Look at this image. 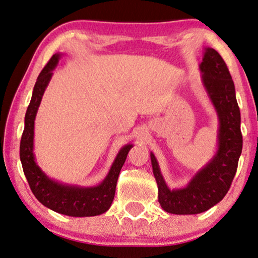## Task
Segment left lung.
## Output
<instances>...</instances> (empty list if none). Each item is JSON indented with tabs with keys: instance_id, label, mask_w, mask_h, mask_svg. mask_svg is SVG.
Wrapping results in <instances>:
<instances>
[{
	"instance_id": "1",
	"label": "left lung",
	"mask_w": 258,
	"mask_h": 258,
	"mask_svg": "<svg viewBox=\"0 0 258 258\" xmlns=\"http://www.w3.org/2000/svg\"><path fill=\"white\" fill-rule=\"evenodd\" d=\"M204 90L218 117V144L214 155L186 185L169 187L154 153L153 174L159 189V203L172 214H198L222 201L235 176L242 152L241 114L235 87L224 59L214 48L205 47L199 64Z\"/></svg>"
}]
</instances>
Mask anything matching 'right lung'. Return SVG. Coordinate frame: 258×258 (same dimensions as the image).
Returning a JSON list of instances; mask_svg holds the SVG:
<instances>
[{
    "label": "right lung",
    "mask_w": 258,
    "mask_h": 258,
    "mask_svg": "<svg viewBox=\"0 0 258 258\" xmlns=\"http://www.w3.org/2000/svg\"><path fill=\"white\" fill-rule=\"evenodd\" d=\"M63 54L55 53L38 76L33 87L32 97L25 113L24 131L19 147V156L23 170L28 179L31 191L47 209L69 217H95L105 213L113 202L119 172L133 144H127L119 149L112 166L104 179L97 185L81 186L53 179L38 166L34 155V120L43 99L44 92L53 76V71Z\"/></svg>",
    "instance_id": "right-lung-1"
}]
</instances>
